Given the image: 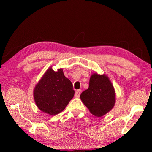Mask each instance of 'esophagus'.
Masks as SVG:
<instances>
[{"mask_svg": "<svg viewBox=\"0 0 152 152\" xmlns=\"http://www.w3.org/2000/svg\"><path fill=\"white\" fill-rule=\"evenodd\" d=\"M81 92H82V91L81 90H77L75 91V96L76 97H79L80 96Z\"/></svg>", "mask_w": 152, "mask_h": 152, "instance_id": "esophagus-1", "label": "esophagus"}]
</instances>
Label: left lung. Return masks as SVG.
<instances>
[{
    "instance_id": "left-lung-1",
    "label": "left lung",
    "mask_w": 152,
    "mask_h": 152,
    "mask_svg": "<svg viewBox=\"0 0 152 152\" xmlns=\"http://www.w3.org/2000/svg\"><path fill=\"white\" fill-rule=\"evenodd\" d=\"M80 98L93 115L102 117L115 104V91L107 76L95 73L91 77L88 88L81 93Z\"/></svg>"
}]
</instances>
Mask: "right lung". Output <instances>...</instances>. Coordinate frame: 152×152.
Masks as SVG:
<instances>
[{"label": "right lung", "mask_w": 152, "mask_h": 152, "mask_svg": "<svg viewBox=\"0 0 152 152\" xmlns=\"http://www.w3.org/2000/svg\"><path fill=\"white\" fill-rule=\"evenodd\" d=\"M72 82L64 76L63 70L49 68L35 86L34 98L41 111L55 115L65 109L74 96Z\"/></svg>", "instance_id": "obj_1"}]
</instances>
